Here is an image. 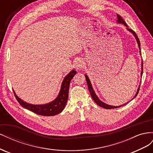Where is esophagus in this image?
<instances>
[{"instance_id": "1", "label": "esophagus", "mask_w": 153, "mask_h": 153, "mask_svg": "<svg viewBox=\"0 0 153 153\" xmlns=\"http://www.w3.org/2000/svg\"><path fill=\"white\" fill-rule=\"evenodd\" d=\"M84 66V63H83V61H82L81 59H78L76 61V63H75V67L76 69H80L82 68H83Z\"/></svg>"}]
</instances>
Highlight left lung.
Here are the masks:
<instances>
[{
  "label": "left lung",
  "mask_w": 153,
  "mask_h": 153,
  "mask_svg": "<svg viewBox=\"0 0 153 153\" xmlns=\"http://www.w3.org/2000/svg\"><path fill=\"white\" fill-rule=\"evenodd\" d=\"M117 23H119V24H122L124 25L126 27H128L127 24H126V22H125V21L123 20V18L121 16H120L119 15H118V14H117ZM126 29H127L128 30H129V32H131V33H133V34L134 35V36L135 37V38H136L137 41V43H138V47H139V48H140V54H141V51H140V43L139 39H138V36H137L135 32H134L132 29H129V28H126ZM142 73H143V62H142L141 76H142ZM85 78H86V81H87V86H88V89H89V92H90V93H91V96H92V99H93V100L95 101V103H96L97 105H98L101 106V107H103V108H106V109H112V108H119V107H121V106H124V105H126V104L127 103H125V104H124V105H120V106H111V105H107V104H106V103L102 102V101H101L98 98V96H97L96 94H95V92H94V90H93V88H92V85H91V82H90L89 78H88V76H87V75H85ZM140 85H139V87H138L137 93H136L135 97H134L133 98H135V97L137 96V94H138V91H139V89H140ZM133 99H132V100H133Z\"/></svg>",
  "instance_id": "left-lung-1"
}]
</instances>
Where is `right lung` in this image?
<instances>
[{"mask_svg": "<svg viewBox=\"0 0 153 153\" xmlns=\"http://www.w3.org/2000/svg\"><path fill=\"white\" fill-rule=\"evenodd\" d=\"M76 71L72 70L70 71L68 75L66 76L62 83L61 90L58 95V96L52 102L45 105H32L28 103H26L25 101H23L20 98H18L17 95L15 94V98L17 101L23 107L28 109L31 112H34L36 114L43 116H53L57 114L61 113L65 107L66 104L68 99V94H69V84L73 76L76 75Z\"/></svg>", "mask_w": 153, "mask_h": 153, "instance_id": "1", "label": "right lung"}]
</instances>
